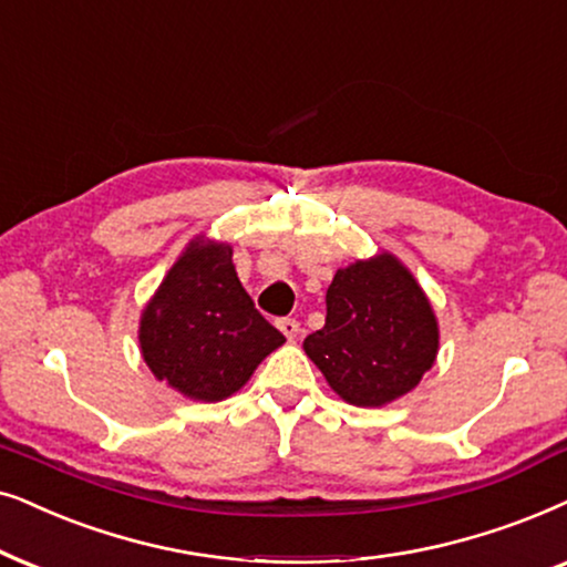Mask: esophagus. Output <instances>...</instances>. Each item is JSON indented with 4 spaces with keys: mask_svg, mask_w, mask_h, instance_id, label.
<instances>
[{
    "mask_svg": "<svg viewBox=\"0 0 567 567\" xmlns=\"http://www.w3.org/2000/svg\"><path fill=\"white\" fill-rule=\"evenodd\" d=\"M277 327H279V331H282V334L288 337V339H296L298 331H300V323H298L296 319H279Z\"/></svg>",
    "mask_w": 567,
    "mask_h": 567,
    "instance_id": "esophagus-1",
    "label": "esophagus"
}]
</instances>
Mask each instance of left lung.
<instances>
[{
    "mask_svg": "<svg viewBox=\"0 0 567 567\" xmlns=\"http://www.w3.org/2000/svg\"><path fill=\"white\" fill-rule=\"evenodd\" d=\"M303 350L347 404L383 406L433 368L437 321L412 271L379 254L337 269L327 323L306 337Z\"/></svg>",
    "mask_w": 567,
    "mask_h": 567,
    "instance_id": "1",
    "label": "left lung"
}]
</instances>
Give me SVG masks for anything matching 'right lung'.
<instances>
[{
  "instance_id": "add662e5",
  "label": "right lung",
  "mask_w": 567,
  "mask_h": 567,
  "mask_svg": "<svg viewBox=\"0 0 567 567\" xmlns=\"http://www.w3.org/2000/svg\"><path fill=\"white\" fill-rule=\"evenodd\" d=\"M285 337L254 308L228 244H188L140 321L142 358L157 381L196 402H223Z\"/></svg>"
}]
</instances>
